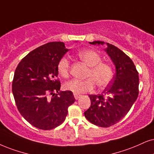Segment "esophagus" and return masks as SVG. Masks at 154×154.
I'll return each instance as SVG.
<instances>
[{"label": "esophagus", "instance_id": "obj_1", "mask_svg": "<svg viewBox=\"0 0 154 154\" xmlns=\"http://www.w3.org/2000/svg\"><path fill=\"white\" fill-rule=\"evenodd\" d=\"M74 97H75V100H78L79 98H80V97H82V95H80V94H74Z\"/></svg>", "mask_w": 154, "mask_h": 154}]
</instances>
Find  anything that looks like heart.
<instances>
[{
	"mask_svg": "<svg viewBox=\"0 0 154 154\" xmlns=\"http://www.w3.org/2000/svg\"><path fill=\"white\" fill-rule=\"evenodd\" d=\"M78 57L89 67L87 74L88 79L85 80L75 79L67 82L64 85L66 90L74 94H84L92 91L95 87V82L99 87H105L111 82L114 76L112 68L109 64L102 63V57L97 52L84 50L79 52ZM69 69V60L65 57H62L57 64L59 75L63 77H67Z\"/></svg>",
	"mask_w": 154,
	"mask_h": 154,
	"instance_id": "b5f03b06",
	"label": "heart"
}]
</instances>
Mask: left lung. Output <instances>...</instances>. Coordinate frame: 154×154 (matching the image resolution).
Listing matches in <instances>:
<instances>
[{
	"label": "left lung",
	"mask_w": 154,
	"mask_h": 154,
	"mask_svg": "<svg viewBox=\"0 0 154 154\" xmlns=\"http://www.w3.org/2000/svg\"><path fill=\"white\" fill-rule=\"evenodd\" d=\"M91 45H104L116 69L111 86L102 94L89 95L91 106L85 111L89 122L101 127H109L117 123L129 112L139 94V73L133 61L123 51L108 42L94 41Z\"/></svg>",
	"instance_id": "8db88e82"
}]
</instances>
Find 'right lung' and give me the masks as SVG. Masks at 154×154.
Listing matches in <instances>:
<instances>
[{"label":"right lung","instance_id":"add662e5","mask_svg":"<svg viewBox=\"0 0 154 154\" xmlns=\"http://www.w3.org/2000/svg\"><path fill=\"white\" fill-rule=\"evenodd\" d=\"M68 50L63 42H48L29 52L15 69L12 91L17 109L38 129L60 125L75 101L72 91H59L57 64Z\"/></svg>","mask_w":154,"mask_h":154}]
</instances>
